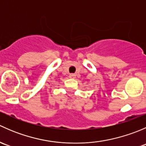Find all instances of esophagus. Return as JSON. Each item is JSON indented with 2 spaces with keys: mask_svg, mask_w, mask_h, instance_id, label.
Segmentation results:
<instances>
[{
  "mask_svg": "<svg viewBox=\"0 0 146 146\" xmlns=\"http://www.w3.org/2000/svg\"><path fill=\"white\" fill-rule=\"evenodd\" d=\"M75 77H76V75H75L74 73H70V74L69 75V78H74Z\"/></svg>",
  "mask_w": 146,
  "mask_h": 146,
  "instance_id": "1",
  "label": "esophagus"
}]
</instances>
